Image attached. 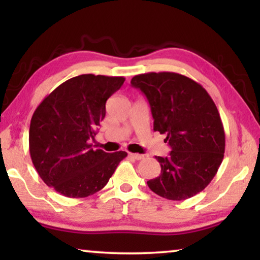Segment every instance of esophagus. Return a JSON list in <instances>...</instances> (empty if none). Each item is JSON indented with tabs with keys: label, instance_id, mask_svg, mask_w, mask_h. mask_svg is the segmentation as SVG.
Masks as SVG:
<instances>
[{
	"label": "esophagus",
	"instance_id": "obj_1",
	"mask_svg": "<svg viewBox=\"0 0 260 260\" xmlns=\"http://www.w3.org/2000/svg\"><path fill=\"white\" fill-rule=\"evenodd\" d=\"M129 155L135 159H143L144 158V155H141V154H133V152H130Z\"/></svg>",
	"mask_w": 260,
	"mask_h": 260
}]
</instances>
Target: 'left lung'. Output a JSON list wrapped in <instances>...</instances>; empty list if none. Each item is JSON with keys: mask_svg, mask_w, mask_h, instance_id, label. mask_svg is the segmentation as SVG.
<instances>
[{"mask_svg": "<svg viewBox=\"0 0 260 260\" xmlns=\"http://www.w3.org/2000/svg\"><path fill=\"white\" fill-rule=\"evenodd\" d=\"M131 85L145 94L154 130L166 134L172 148L168 157L156 156L161 175L148 181L149 188L174 201L200 193L225 152V130L211 95L197 81L174 72L138 74Z\"/></svg>", "mask_w": 260, "mask_h": 260, "instance_id": "obj_1", "label": "left lung"}]
</instances>
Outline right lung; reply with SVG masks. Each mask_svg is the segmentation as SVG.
<instances>
[{
	"instance_id": "add662e5",
	"label": "right lung",
	"mask_w": 260,
	"mask_h": 260,
	"mask_svg": "<svg viewBox=\"0 0 260 260\" xmlns=\"http://www.w3.org/2000/svg\"><path fill=\"white\" fill-rule=\"evenodd\" d=\"M125 78L81 74L40 103L29 127L31 162L42 181L63 197L86 198L105 187L127 154L93 150L90 138L105 117L106 101Z\"/></svg>"
}]
</instances>
